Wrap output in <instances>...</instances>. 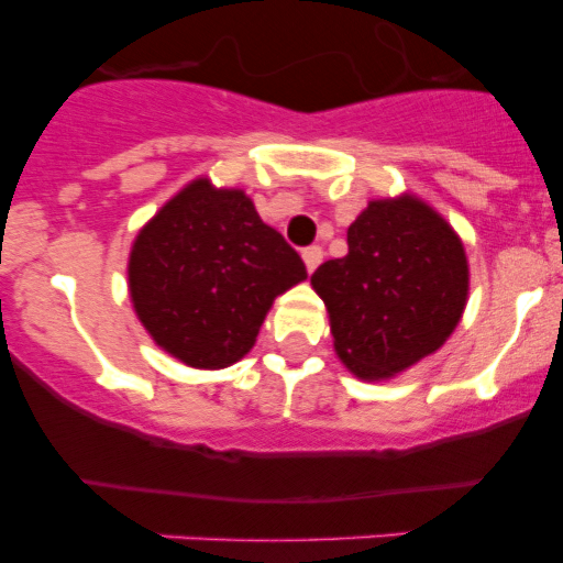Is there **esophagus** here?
Returning a JSON list of instances; mask_svg holds the SVG:
<instances>
[{
	"mask_svg": "<svg viewBox=\"0 0 563 563\" xmlns=\"http://www.w3.org/2000/svg\"><path fill=\"white\" fill-rule=\"evenodd\" d=\"M322 255H324L322 246H306V250H302V261H306L308 272H313L319 264H322Z\"/></svg>",
	"mask_w": 563,
	"mask_h": 563,
	"instance_id": "1",
	"label": "esophagus"
}]
</instances>
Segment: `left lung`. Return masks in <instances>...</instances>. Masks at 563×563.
<instances>
[{
	"label": "left lung",
	"instance_id": "obj_1",
	"mask_svg": "<svg viewBox=\"0 0 563 563\" xmlns=\"http://www.w3.org/2000/svg\"><path fill=\"white\" fill-rule=\"evenodd\" d=\"M344 257L311 283L324 299L335 353L358 377H388L435 353L466 306L459 235L419 199H377L346 230Z\"/></svg>",
	"mask_w": 563,
	"mask_h": 563
}]
</instances>
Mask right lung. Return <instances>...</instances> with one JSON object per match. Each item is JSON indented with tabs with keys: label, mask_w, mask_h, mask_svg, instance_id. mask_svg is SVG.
Returning a JSON list of instances; mask_svg holds the SVG:
<instances>
[{
	"label": "right lung",
	"mask_w": 563,
	"mask_h": 563,
	"mask_svg": "<svg viewBox=\"0 0 563 563\" xmlns=\"http://www.w3.org/2000/svg\"><path fill=\"white\" fill-rule=\"evenodd\" d=\"M294 246L261 222L244 191L183 188L139 233L130 297L152 339L199 369L250 353L272 299L306 280Z\"/></svg>",
	"instance_id": "right-lung-1"
}]
</instances>
